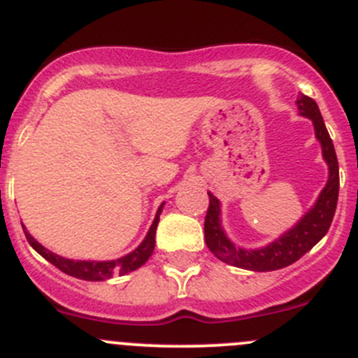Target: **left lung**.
<instances>
[{"mask_svg":"<svg viewBox=\"0 0 358 358\" xmlns=\"http://www.w3.org/2000/svg\"><path fill=\"white\" fill-rule=\"evenodd\" d=\"M297 108L299 114L311 119L316 138L322 144L323 159L329 166V179H327L325 188L316 199L315 206L290 230H287L283 236H279L278 239L268 243L267 246L255 248V250L239 248L228 239L223 230V224H221V202L213 193H209V209H207L206 223H203L206 244L210 253H214V257L220 258L224 264L255 272L278 271V268L288 267L294 262H297L302 255L308 253L329 232L339 195L338 156H336L334 144H332V138L327 131L316 101L306 94H299Z\"/></svg>","mask_w":358,"mask_h":358,"instance_id":"8db88e82","label":"left lung"}]
</instances>
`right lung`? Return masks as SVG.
<instances>
[{"mask_svg":"<svg viewBox=\"0 0 358 358\" xmlns=\"http://www.w3.org/2000/svg\"><path fill=\"white\" fill-rule=\"evenodd\" d=\"M163 206H165V202H163L162 206L158 207V210H156L155 221H152L151 228H149V232L148 236L144 237V241H142L131 253L124 255V257L121 258H115V260H71V258L59 257V255L52 253V251H49L47 248H43L42 244L26 230V227H22V230L24 234H26V239H28L29 246H31L36 253L42 255L47 262L56 265V267L59 268V271H63L64 274L73 275V278L77 279H84V281H105V279H110L114 274L124 275L128 274V272L137 271L138 267H142V265L149 260V257H151L152 251H155L156 227H158L159 214H162Z\"/></svg>","mask_w":358,"mask_h":358,"instance_id":"right-lung-1","label":"right lung"}]
</instances>
